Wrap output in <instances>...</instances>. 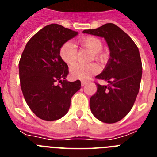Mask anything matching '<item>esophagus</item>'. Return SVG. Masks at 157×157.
Instances as JSON below:
<instances>
[{"label": "esophagus", "mask_w": 157, "mask_h": 157, "mask_svg": "<svg viewBox=\"0 0 157 157\" xmlns=\"http://www.w3.org/2000/svg\"><path fill=\"white\" fill-rule=\"evenodd\" d=\"M86 81H81V85H82V86H86Z\"/></svg>", "instance_id": "1"}]
</instances>
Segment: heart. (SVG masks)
I'll list each match as a JSON object with an SVG mask.
<instances>
[{
	"label": "heart",
	"instance_id": "heart-1",
	"mask_svg": "<svg viewBox=\"0 0 157 157\" xmlns=\"http://www.w3.org/2000/svg\"><path fill=\"white\" fill-rule=\"evenodd\" d=\"M78 45L93 52L92 59L103 63L105 60V54L101 52L103 44L100 38L95 36H85L77 41ZM59 56L67 64H72L77 57V47L72 42L64 43L59 48ZM99 72V67L96 63L81 64L76 63L71 67V76L75 79L86 80Z\"/></svg>",
	"mask_w": 157,
	"mask_h": 157
}]
</instances>
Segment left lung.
Returning a JSON list of instances; mask_svg holds the SVG:
<instances>
[{
  "label": "left lung",
  "mask_w": 157,
  "mask_h": 157,
  "mask_svg": "<svg viewBox=\"0 0 157 157\" xmlns=\"http://www.w3.org/2000/svg\"><path fill=\"white\" fill-rule=\"evenodd\" d=\"M83 33L105 37L110 49L106 67L96 76L109 85L97 83L98 90L90 100L91 112L103 123H116L131 110L139 91L142 75L139 50L130 36L114 23L85 30Z\"/></svg>",
  "instance_id": "8db88e82"
}]
</instances>
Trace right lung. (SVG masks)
Here are the masks:
<instances>
[{"label":"right lung","mask_w":157,"mask_h":157,"mask_svg":"<svg viewBox=\"0 0 157 157\" xmlns=\"http://www.w3.org/2000/svg\"><path fill=\"white\" fill-rule=\"evenodd\" d=\"M78 34L59 24H49L27 43L19 63L20 86L25 101L38 118L53 121L68 112L71 99L81 82H67L68 66L59 56V48Z\"/></svg>","instance_id":"obj_1"}]
</instances>
